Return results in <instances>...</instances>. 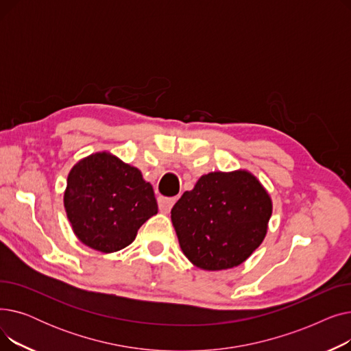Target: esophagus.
I'll return each instance as SVG.
<instances>
[{
  "instance_id": "esophagus-1",
  "label": "esophagus",
  "mask_w": 351,
  "mask_h": 351,
  "mask_svg": "<svg viewBox=\"0 0 351 351\" xmlns=\"http://www.w3.org/2000/svg\"><path fill=\"white\" fill-rule=\"evenodd\" d=\"M176 202L175 197H163L159 196L158 197V205H159V210L163 213H168L171 210V208L173 206V204Z\"/></svg>"
}]
</instances>
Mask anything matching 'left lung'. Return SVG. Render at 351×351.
<instances>
[{"mask_svg":"<svg viewBox=\"0 0 351 351\" xmlns=\"http://www.w3.org/2000/svg\"><path fill=\"white\" fill-rule=\"evenodd\" d=\"M273 202L252 172L202 175L171 210L180 249L202 270L217 271L246 262L265 241Z\"/></svg>","mask_w":351,"mask_h":351,"instance_id":"1","label":"left lung"}]
</instances>
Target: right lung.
I'll list each match as a JSON object with an SVG mask.
<instances>
[{
    "instance_id": "obj_1",
    "label": "right lung",
    "mask_w": 351,
    "mask_h": 351,
    "mask_svg": "<svg viewBox=\"0 0 351 351\" xmlns=\"http://www.w3.org/2000/svg\"><path fill=\"white\" fill-rule=\"evenodd\" d=\"M64 208L80 242L102 253L131 245L139 228L158 213L151 183L135 166L108 151L90 154L72 166Z\"/></svg>"
}]
</instances>
